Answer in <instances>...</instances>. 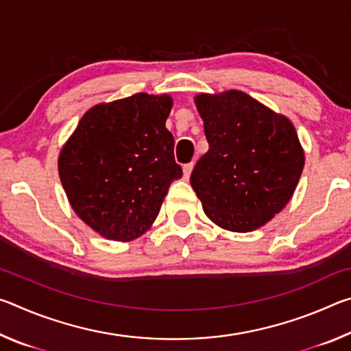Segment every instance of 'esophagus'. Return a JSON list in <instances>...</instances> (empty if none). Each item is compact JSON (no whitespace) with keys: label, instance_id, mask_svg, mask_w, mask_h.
Here are the masks:
<instances>
[{"label":"esophagus","instance_id":"34e87169","mask_svg":"<svg viewBox=\"0 0 351 351\" xmlns=\"http://www.w3.org/2000/svg\"><path fill=\"white\" fill-rule=\"evenodd\" d=\"M192 170H193V162L186 164L182 167V173H184V178H186V180H189L190 175H192Z\"/></svg>","mask_w":351,"mask_h":351}]
</instances>
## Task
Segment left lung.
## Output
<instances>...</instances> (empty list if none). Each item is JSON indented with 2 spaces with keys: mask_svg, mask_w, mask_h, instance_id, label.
<instances>
[{
  "mask_svg": "<svg viewBox=\"0 0 351 351\" xmlns=\"http://www.w3.org/2000/svg\"><path fill=\"white\" fill-rule=\"evenodd\" d=\"M193 102L209 142L190 176L204 213L230 232L260 229L285 209L304 170L293 122L239 90Z\"/></svg>",
  "mask_w": 351,
  "mask_h": 351,
  "instance_id": "obj_1",
  "label": "left lung"
}]
</instances>
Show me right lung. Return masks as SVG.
<instances>
[{
    "mask_svg": "<svg viewBox=\"0 0 351 351\" xmlns=\"http://www.w3.org/2000/svg\"><path fill=\"white\" fill-rule=\"evenodd\" d=\"M169 94L138 93L91 106L58 153V176L75 215L100 237L132 241L182 176L165 121Z\"/></svg>",
    "mask_w": 351,
    "mask_h": 351,
    "instance_id": "add662e5",
    "label": "right lung"
}]
</instances>
